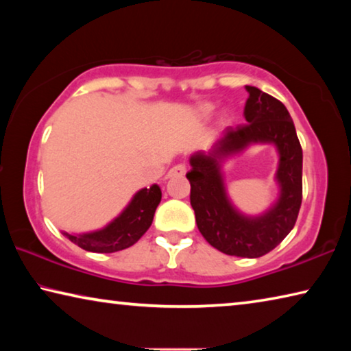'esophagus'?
Instances as JSON below:
<instances>
[{
	"mask_svg": "<svg viewBox=\"0 0 351 351\" xmlns=\"http://www.w3.org/2000/svg\"><path fill=\"white\" fill-rule=\"evenodd\" d=\"M186 171H187V167H186V164H176L175 167H171L170 170H169V178H175V176H184L186 175Z\"/></svg>",
	"mask_w": 351,
	"mask_h": 351,
	"instance_id": "34e87169",
	"label": "esophagus"
}]
</instances>
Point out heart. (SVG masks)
I'll return each instance as SVG.
<instances>
[{"mask_svg": "<svg viewBox=\"0 0 351 351\" xmlns=\"http://www.w3.org/2000/svg\"><path fill=\"white\" fill-rule=\"evenodd\" d=\"M212 110V106H204V111L207 112V111H210Z\"/></svg>", "mask_w": 351, "mask_h": 351, "instance_id": "heart-1", "label": "heart"}]
</instances>
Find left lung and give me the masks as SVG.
<instances>
[{"mask_svg": "<svg viewBox=\"0 0 351 351\" xmlns=\"http://www.w3.org/2000/svg\"><path fill=\"white\" fill-rule=\"evenodd\" d=\"M246 90L247 123L226 128L210 154H193L192 169L186 176L190 204L206 241L223 254L257 258L280 245L295 224L302 204V147L287 106L258 88L246 86ZM252 141L276 144L281 154L278 171L281 198L265 216L249 219L228 203L219 161Z\"/></svg>", "mask_w": 351, "mask_h": 351, "instance_id": "obj_1", "label": "left lung"}]
</instances>
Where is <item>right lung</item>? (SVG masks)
Here are the masks:
<instances>
[{
  "label": "right lung",
  "mask_w": 351,
  "mask_h": 351,
  "mask_svg": "<svg viewBox=\"0 0 351 351\" xmlns=\"http://www.w3.org/2000/svg\"><path fill=\"white\" fill-rule=\"evenodd\" d=\"M159 203H161V189L154 184L150 189L139 190L127 209L106 228L83 235L68 232H63V235L74 245L90 252L108 254L122 251L133 246L147 232Z\"/></svg>",
  "instance_id": "right-lung-1"
}]
</instances>
